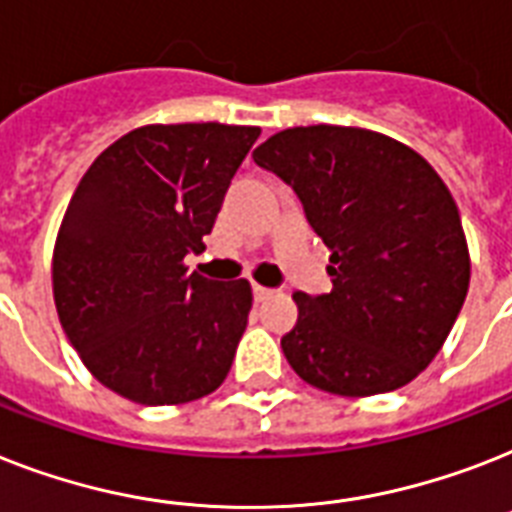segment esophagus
Listing matches in <instances>:
<instances>
[{
  "instance_id": "obj_1",
  "label": "esophagus",
  "mask_w": 512,
  "mask_h": 512,
  "mask_svg": "<svg viewBox=\"0 0 512 512\" xmlns=\"http://www.w3.org/2000/svg\"><path fill=\"white\" fill-rule=\"evenodd\" d=\"M252 292H255L257 302H263V299H268L270 294H273V289H268V286H260V284H252Z\"/></svg>"
}]
</instances>
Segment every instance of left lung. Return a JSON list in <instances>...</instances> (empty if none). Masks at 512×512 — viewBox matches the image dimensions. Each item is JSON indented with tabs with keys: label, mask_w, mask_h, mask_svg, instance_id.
Masks as SVG:
<instances>
[{
	"label": "left lung",
	"mask_w": 512,
	"mask_h": 512,
	"mask_svg": "<svg viewBox=\"0 0 512 512\" xmlns=\"http://www.w3.org/2000/svg\"><path fill=\"white\" fill-rule=\"evenodd\" d=\"M297 191L334 289L294 294L281 350L302 381L342 397L410 384L447 342L471 284L455 199L415 149L352 126H294L252 152Z\"/></svg>",
	"instance_id": "left-lung-1"
}]
</instances>
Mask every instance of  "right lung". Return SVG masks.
Instances as JSON below:
<instances>
[{"label": "right lung", "instance_id": "obj_1", "mask_svg": "<svg viewBox=\"0 0 512 512\" xmlns=\"http://www.w3.org/2000/svg\"><path fill=\"white\" fill-rule=\"evenodd\" d=\"M257 126L152 123L83 173L52 252V294L89 373L139 405H184L226 381L252 310L247 278L189 273Z\"/></svg>", "mask_w": 512, "mask_h": 512}]
</instances>
